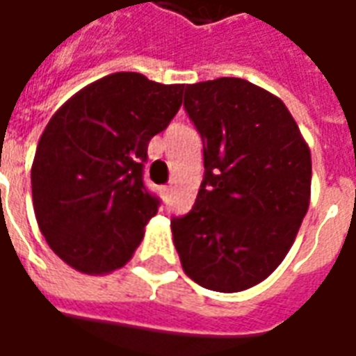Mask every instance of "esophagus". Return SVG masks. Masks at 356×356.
Wrapping results in <instances>:
<instances>
[{"label":"esophagus","instance_id":"obj_1","mask_svg":"<svg viewBox=\"0 0 356 356\" xmlns=\"http://www.w3.org/2000/svg\"><path fill=\"white\" fill-rule=\"evenodd\" d=\"M162 193H163V194H170V193H171V186H163Z\"/></svg>","mask_w":356,"mask_h":356}]
</instances>
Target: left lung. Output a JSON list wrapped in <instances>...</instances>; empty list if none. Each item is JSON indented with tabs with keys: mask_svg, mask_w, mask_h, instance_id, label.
Returning a JSON list of instances; mask_svg holds the SVG:
<instances>
[{
	"mask_svg": "<svg viewBox=\"0 0 356 356\" xmlns=\"http://www.w3.org/2000/svg\"><path fill=\"white\" fill-rule=\"evenodd\" d=\"M204 143L193 209L171 219L186 276L213 291L263 282L290 252L311 200V150L276 95L242 78L185 88Z\"/></svg>",
	"mask_w": 356,
	"mask_h": 356,
	"instance_id": "1",
	"label": "left lung"
}]
</instances>
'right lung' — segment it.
<instances>
[{
  "instance_id": "obj_1",
  "label": "right lung",
  "mask_w": 356,
  "mask_h": 356,
  "mask_svg": "<svg viewBox=\"0 0 356 356\" xmlns=\"http://www.w3.org/2000/svg\"><path fill=\"white\" fill-rule=\"evenodd\" d=\"M183 89L110 74L72 95L45 125L32 163L35 219L78 273L108 275L139 248L160 204L143 183L148 140L177 114Z\"/></svg>"
}]
</instances>
